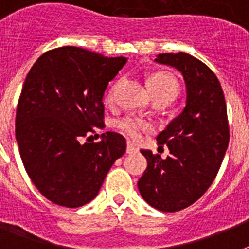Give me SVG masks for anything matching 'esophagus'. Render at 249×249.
<instances>
[{
  "label": "esophagus",
  "instance_id": "34e87169",
  "mask_svg": "<svg viewBox=\"0 0 249 249\" xmlns=\"http://www.w3.org/2000/svg\"><path fill=\"white\" fill-rule=\"evenodd\" d=\"M137 150H138V148H137L134 144L128 142V144H126V154H133V152H136Z\"/></svg>",
  "mask_w": 249,
  "mask_h": 249
}]
</instances>
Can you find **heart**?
Here are the masks:
<instances>
[{"mask_svg":"<svg viewBox=\"0 0 249 249\" xmlns=\"http://www.w3.org/2000/svg\"><path fill=\"white\" fill-rule=\"evenodd\" d=\"M148 86L151 90L152 95L155 98L158 97H169L173 99L178 91V84L173 76L168 75V73H155L154 76L150 77L148 80ZM116 88L117 85H113L108 90V93L106 95V102L107 103H112L115 101V95H116ZM116 128L120 130L123 134L129 137L130 140H140L144 132H147L151 129V125L148 124L147 121L141 120L138 117L134 116H125L121 117L120 120L116 121Z\"/></svg>","mask_w":249,"mask_h":249,"instance_id":"b5f03b06","label":"heart"}]
</instances>
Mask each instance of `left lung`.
I'll return each mask as SVG.
<instances>
[{
	"instance_id": "left-lung-1",
	"label": "left lung",
	"mask_w": 249,
	"mask_h": 249,
	"mask_svg": "<svg viewBox=\"0 0 249 249\" xmlns=\"http://www.w3.org/2000/svg\"><path fill=\"white\" fill-rule=\"evenodd\" d=\"M155 62L181 72L186 106L156 138L169 148L166 159L141 150L147 168L138 190L158 211L177 212L195 203L214 181L230 140L228 111L220 81L203 62L182 52L159 54Z\"/></svg>"
}]
</instances>
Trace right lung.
Wrapping results in <instances>:
<instances>
[{
	"instance_id": "add662e5",
	"label": "right lung",
	"mask_w": 249,
	"mask_h": 249,
	"mask_svg": "<svg viewBox=\"0 0 249 249\" xmlns=\"http://www.w3.org/2000/svg\"><path fill=\"white\" fill-rule=\"evenodd\" d=\"M126 60L63 46L42 54L25 77L15 138L31 181L54 204H88L124 155L119 133H103L97 143L83 138L105 126L103 95Z\"/></svg>"
}]
</instances>
